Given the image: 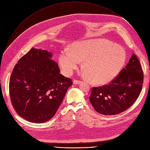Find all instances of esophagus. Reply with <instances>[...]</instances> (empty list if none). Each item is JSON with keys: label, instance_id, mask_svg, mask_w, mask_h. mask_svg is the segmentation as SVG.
I'll return each instance as SVG.
<instances>
[{"label": "esophagus", "instance_id": "1", "mask_svg": "<svg viewBox=\"0 0 150 150\" xmlns=\"http://www.w3.org/2000/svg\"><path fill=\"white\" fill-rule=\"evenodd\" d=\"M73 82H74V84H78V83H79L80 81H78V80H74Z\"/></svg>", "mask_w": 150, "mask_h": 150}]
</instances>
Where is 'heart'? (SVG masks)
<instances>
[{"label": "heart", "mask_w": 150, "mask_h": 150, "mask_svg": "<svg viewBox=\"0 0 150 150\" xmlns=\"http://www.w3.org/2000/svg\"><path fill=\"white\" fill-rule=\"evenodd\" d=\"M124 49L103 39L78 41L69 50L62 51L58 57L63 74L70 75L82 61L86 78L97 85L111 82L120 72L125 60Z\"/></svg>", "instance_id": "heart-1"}]
</instances>
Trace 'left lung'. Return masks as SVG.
Segmentation results:
<instances>
[{"instance_id":"8db88e82","label":"left lung","mask_w":150,"mask_h":150,"mask_svg":"<svg viewBox=\"0 0 150 150\" xmlns=\"http://www.w3.org/2000/svg\"><path fill=\"white\" fill-rule=\"evenodd\" d=\"M143 79L139 61L133 54L127 65L110 84L92 88L90 101L100 114H119L137 100L142 88Z\"/></svg>"}]
</instances>
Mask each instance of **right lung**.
<instances>
[{
	"instance_id": "add662e5",
	"label": "right lung",
	"mask_w": 150,
	"mask_h": 150,
	"mask_svg": "<svg viewBox=\"0 0 150 150\" xmlns=\"http://www.w3.org/2000/svg\"><path fill=\"white\" fill-rule=\"evenodd\" d=\"M52 53L32 48L15 66L9 81L13 108L24 119L43 123L51 119L71 86V79L60 74Z\"/></svg>"
}]
</instances>
